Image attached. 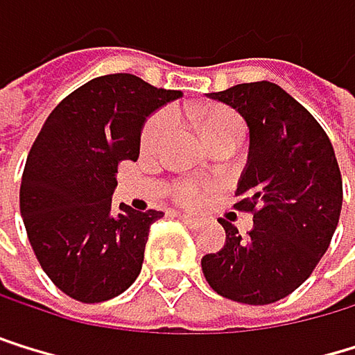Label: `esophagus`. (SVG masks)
Returning a JSON list of instances; mask_svg holds the SVG:
<instances>
[{"mask_svg": "<svg viewBox=\"0 0 355 355\" xmlns=\"http://www.w3.org/2000/svg\"><path fill=\"white\" fill-rule=\"evenodd\" d=\"M179 219H181V221H185L187 225H193V227L202 223V221H200L198 217H191V215H185V213H179Z\"/></svg>", "mask_w": 355, "mask_h": 355, "instance_id": "1", "label": "esophagus"}]
</instances>
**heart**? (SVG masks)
<instances>
[{
	"label": "heart",
	"instance_id": "1",
	"mask_svg": "<svg viewBox=\"0 0 355 355\" xmlns=\"http://www.w3.org/2000/svg\"><path fill=\"white\" fill-rule=\"evenodd\" d=\"M170 128H172V114L168 110H159L148 119L140 134V144L144 151H153V148L170 134ZM234 130H243V123L239 114L227 108H209L200 116V132H202L204 142L211 140L217 134L234 132ZM174 198L176 202L185 204V207H198V204H202L204 198H207V187L196 181H181L174 187Z\"/></svg>",
	"mask_w": 355,
	"mask_h": 355
}]
</instances>
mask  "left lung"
<instances>
[{
	"instance_id": "left-lung-1",
	"label": "left lung",
	"mask_w": 355,
	"mask_h": 355,
	"mask_svg": "<svg viewBox=\"0 0 355 355\" xmlns=\"http://www.w3.org/2000/svg\"><path fill=\"white\" fill-rule=\"evenodd\" d=\"M247 121L249 157L234 204L253 230L219 219L225 245L202 257L211 288L234 302L270 304L290 296L328 251L343 204V181L322 125L279 85L260 80L209 93Z\"/></svg>"
}]
</instances>
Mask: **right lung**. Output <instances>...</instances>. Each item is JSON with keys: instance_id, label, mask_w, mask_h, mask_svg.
I'll return each mask as SVG.
<instances>
[{"instance_id": "right-lung-1", "label": "right lung", "mask_w": 355, "mask_h": 355, "mask_svg": "<svg viewBox=\"0 0 355 355\" xmlns=\"http://www.w3.org/2000/svg\"><path fill=\"white\" fill-rule=\"evenodd\" d=\"M134 74L93 78L63 98L40 130L21 181V215L57 288L80 302L123 294L162 211L112 204L119 164L138 159L148 114L181 98Z\"/></svg>"}]
</instances>
